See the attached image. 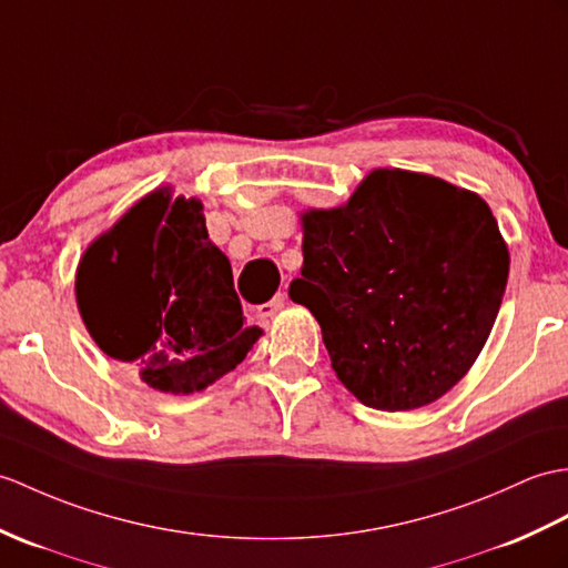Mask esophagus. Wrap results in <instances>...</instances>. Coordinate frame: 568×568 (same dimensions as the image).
Returning a JSON list of instances; mask_svg holds the SVG:
<instances>
[{
	"label": "esophagus",
	"mask_w": 568,
	"mask_h": 568,
	"mask_svg": "<svg viewBox=\"0 0 568 568\" xmlns=\"http://www.w3.org/2000/svg\"><path fill=\"white\" fill-rule=\"evenodd\" d=\"M285 307V293H278L273 300H268L266 305L258 307V314L261 316H273L275 312H281Z\"/></svg>",
	"instance_id": "obj_1"
}]
</instances>
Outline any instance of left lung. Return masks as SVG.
<instances>
[{"mask_svg": "<svg viewBox=\"0 0 568 568\" xmlns=\"http://www.w3.org/2000/svg\"><path fill=\"white\" fill-rule=\"evenodd\" d=\"M290 297L322 326L346 389L379 412L440 399L477 361L508 283V248L479 195L377 169L344 207L302 217Z\"/></svg>", "mask_w": 568, "mask_h": 568, "instance_id": "1", "label": "left lung"}]
</instances>
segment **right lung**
Masks as SVG:
<instances>
[{
  "label": "right lung",
  "instance_id": "obj_1",
  "mask_svg": "<svg viewBox=\"0 0 568 568\" xmlns=\"http://www.w3.org/2000/svg\"><path fill=\"white\" fill-rule=\"evenodd\" d=\"M201 210L154 191L87 248L77 271L91 338L171 394L213 385L261 336L246 326L232 266L210 242Z\"/></svg>",
  "mask_w": 568,
  "mask_h": 568
}]
</instances>
